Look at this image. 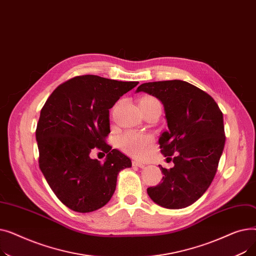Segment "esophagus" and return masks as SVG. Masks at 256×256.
<instances>
[{
  "label": "esophagus",
  "mask_w": 256,
  "mask_h": 256,
  "mask_svg": "<svg viewBox=\"0 0 256 256\" xmlns=\"http://www.w3.org/2000/svg\"><path fill=\"white\" fill-rule=\"evenodd\" d=\"M132 166L139 167V168H144V167H145V164L142 163V162H139V160H132Z\"/></svg>",
  "instance_id": "esophagus-1"
}]
</instances>
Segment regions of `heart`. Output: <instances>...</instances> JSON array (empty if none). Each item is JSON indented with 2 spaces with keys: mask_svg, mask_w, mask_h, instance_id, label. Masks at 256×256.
I'll use <instances>...</instances> for the list:
<instances>
[{
  "mask_svg": "<svg viewBox=\"0 0 256 256\" xmlns=\"http://www.w3.org/2000/svg\"><path fill=\"white\" fill-rule=\"evenodd\" d=\"M139 104L140 106L152 104L160 106L158 100L152 96H145L141 98ZM152 141L154 138L150 135L135 130H130L124 134V135L119 138V146L126 154L135 158H140L148 150Z\"/></svg>",
  "mask_w": 256,
  "mask_h": 256,
  "instance_id": "heart-1",
  "label": "heart"
}]
</instances>
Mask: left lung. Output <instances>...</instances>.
<instances>
[{"label":"left lung","mask_w":256,"mask_h":256,"mask_svg":"<svg viewBox=\"0 0 256 256\" xmlns=\"http://www.w3.org/2000/svg\"><path fill=\"white\" fill-rule=\"evenodd\" d=\"M144 91L164 104L168 130L160 136V152L174 167H160L162 182L147 189L160 206L178 210L193 204L208 189L225 144L223 114L214 100L180 80L144 83Z\"/></svg>","instance_id":"1"}]
</instances>
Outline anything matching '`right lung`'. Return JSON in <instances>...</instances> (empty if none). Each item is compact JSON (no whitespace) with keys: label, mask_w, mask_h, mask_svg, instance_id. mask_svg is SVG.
<instances>
[{"label":"right lung","mask_w":256,"mask_h":256,"mask_svg":"<svg viewBox=\"0 0 256 256\" xmlns=\"http://www.w3.org/2000/svg\"><path fill=\"white\" fill-rule=\"evenodd\" d=\"M139 82L78 76L59 85L42 106L36 128L39 168L61 202L89 212L109 202L119 171L132 160L106 142L109 110ZM93 148L107 154L104 164L90 158Z\"/></svg>","instance_id":"right-lung-1"}]
</instances>
